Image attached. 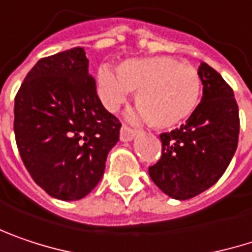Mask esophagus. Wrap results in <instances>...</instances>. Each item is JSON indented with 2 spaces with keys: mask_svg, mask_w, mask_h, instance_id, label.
I'll list each match as a JSON object with an SVG mask.
<instances>
[{
  "mask_svg": "<svg viewBox=\"0 0 252 252\" xmlns=\"http://www.w3.org/2000/svg\"><path fill=\"white\" fill-rule=\"evenodd\" d=\"M135 137V131H132L131 128H128L126 126H121V132H120V138H121V141H131L132 138Z\"/></svg>",
  "mask_w": 252,
  "mask_h": 252,
  "instance_id": "esophagus-1",
  "label": "esophagus"
}]
</instances>
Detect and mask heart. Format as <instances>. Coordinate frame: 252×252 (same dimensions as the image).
Instances as JSON below:
<instances>
[{
  "instance_id": "b5f03b06",
  "label": "heart",
  "mask_w": 252,
  "mask_h": 252,
  "mask_svg": "<svg viewBox=\"0 0 252 252\" xmlns=\"http://www.w3.org/2000/svg\"><path fill=\"white\" fill-rule=\"evenodd\" d=\"M117 71L101 66L98 72L99 91L111 111L126 101L129 91H137L138 111L132 118L150 121L157 128H172L186 121L199 105L202 92L199 72L177 59H129Z\"/></svg>"
}]
</instances>
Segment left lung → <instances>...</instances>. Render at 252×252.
Masks as SVG:
<instances>
[{
    "label": "left lung",
    "instance_id": "obj_1",
    "mask_svg": "<svg viewBox=\"0 0 252 252\" xmlns=\"http://www.w3.org/2000/svg\"><path fill=\"white\" fill-rule=\"evenodd\" d=\"M203 96L186 124L160 135L163 153L149 167L156 186L173 199L186 200L214 186L238 146L240 114L234 91L214 67L202 62Z\"/></svg>",
    "mask_w": 252,
    "mask_h": 252
}]
</instances>
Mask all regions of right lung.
<instances>
[{
	"label": "right lung",
	"mask_w": 252,
	"mask_h": 252,
	"mask_svg": "<svg viewBox=\"0 0 252 252\" xmlns=\"http://www.w3.org/2000/svg\"><path fill=\"white\" fill-rule=\"evenodd\" d=\"M82 47L40 59L14 103L21 160L52 197L79 200L102 179L120 121L98 98Z\"/></svg>",
	"instance_id": "add662e5"
}]
</instances>
